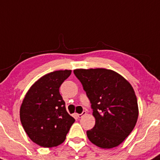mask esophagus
<instances>
[{
	"label": "esophagus",
	"instance_id": "obj_1",
	"mask_svg": "<svg viewBox=\"0 0 160 160\" xmlns=\"http://www.w3.org/2000/svg\"><path fill=\"white\" fill-rule=\"evenodd\" d=\"M85 114H86V111H84V110H83V111L82 112L81 114H77V116L78 118H82L83 115H85Z\"/></svg>",
	"mask_w": 160,
	"mask_h": 160
}]
</instances>
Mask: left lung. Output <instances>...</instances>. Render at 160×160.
Segmentation results:
<instances>
[{
    "label": "left lung",
    "instance_id": "obj_1",
    "mask_svg": "<svg viewBox=\"0 0 160 160\" xmlns=\"http://www.w3.org/2000/svg\"><path fill=\"white\" fill-rule=\"evenodd\" d=\"M77 78L90 100L95 125L87 131L90 141L102 148L123 142L138 118L137 96L130 83L110 69H75Z\"/></svg>",
    "mask_w": 160,
    "mask_h": 160
}]
</instances>
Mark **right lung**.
<instances>
[{
    "instance_id": "right-lung-1",
    "label": "right lung",
    "mask_w": 160,
    "mask_h": 160,
    "mask_svg": "<svg viewBox=\"0 0 160 160\" xmlns=\"http://www.w3.org/2000/svg\"><path fill=\"white\" fill-rule=\"evenodd\" d=\"M71 72L59 70L43 76L25 95L19 111L20 121L30 139L41 147L62 144L75 122L67 112L59 92Z\"/></svg>"
}]
</instances>
